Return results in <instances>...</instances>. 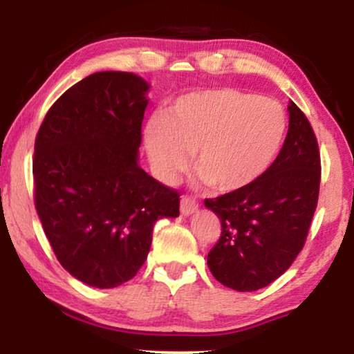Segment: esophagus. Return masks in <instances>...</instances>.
Wrapping results in <instances>:
<instances>
[{
  "label": "esophagus",
  "instance_id": "esophagus-1",
  "mask_svg": "<svg viewBox=\"0 0 354 354\" xmlns=\"http://www.w3.org/2000/svg\"><path fill=\"white\" fill-rule=\"evenodd\" d=\"M198 209V203L195 201V198L183 195L180 198V212L183 216H190Z\"/></svg>",
  "mask_w": 354,
  "mask_h": 354
}]
</instances>
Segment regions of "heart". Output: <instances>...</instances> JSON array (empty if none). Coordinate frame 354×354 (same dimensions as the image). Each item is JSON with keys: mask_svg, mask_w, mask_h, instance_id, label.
I'll return each instance as SVG.
<instances>
[{"mask_svg": "<svg viewBox=\"0 0 354 354\" xmlns=\"http://www.w3.org/2000/svg\"><path fill=\"white\" fill-rule=\"evenodd\" d=\"M282 106L235 88L192 91L164 118L145 127V147L154 174L172 183L188 166L190 151L203 183L236 192L268 171L283 138Z\"/></svg>", "mask_w": 354, "mask_h": 354, "instance_id": "heart-1", "label": "heart"}]
</instances>
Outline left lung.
I'll return each instance as SVG.
<instances>
[{
  "label": "left lung",
  "instance_id": "left-lung-1",
  "mask_svg": "<svg viewBox=\"0 0 354 354\" xmlns=\"http://www.w3.org/2000/svg\"><path fill=\"white\" fill-rule=\"evenodd\" d=\"M279 156L241 190L207 198L219 217V241L207 254L217 282L236 292L268 287L303 250L317 206L321 154L309 120L293 101Z\"/></svg>",
  "mask_w": 354,
  "mask_h": 354
}]
</instances>
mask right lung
I'll use <instances>...</instances> for the list:
<instances>
[{
  "instance_id": "right-lung-1",
  "label": "right lung",
  "mask_w": 354,
  "mask_h": 354,
  "mask_svg": "<svg viewBox=\"0 0 354 354\" xmlns=\"http://www.w3.org/2000/svg\"><path fill=\"white\" fill-rule=\"evenodd\" d=\"M149 85L132 72L85 77L48 111L35 140V209L57 261L90 287L137 275L153 227L178 193L138 166Z\"/></svg>"
}]
</instances>
